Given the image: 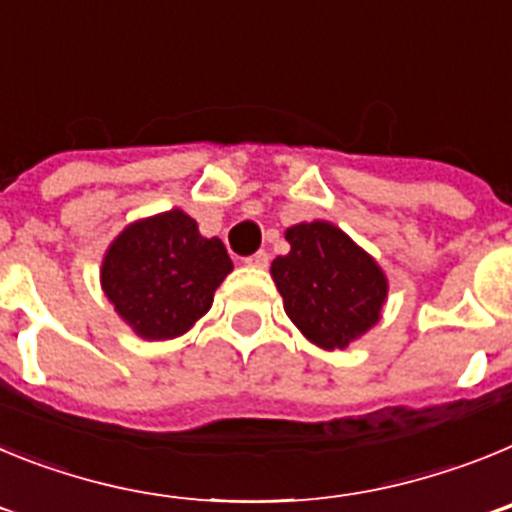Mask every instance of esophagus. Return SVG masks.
<instances>
[{
	"instance_id": "obj_1",
	"label": "esophagus",
	"mask_w": 512,
	"mask_h": 512,
	"mask_svg": "<svg viewBox=\"0 0 512 512\" xmlns=\"http://www.w3.org/2000/svg\"><path fill=\"white\" fill-rule=\"evenodd\" d=\"M248 266H256V269H266L269 266V253L266 251H256L253 256H248L246 259Z\"/></svg>"
}]
</instances>
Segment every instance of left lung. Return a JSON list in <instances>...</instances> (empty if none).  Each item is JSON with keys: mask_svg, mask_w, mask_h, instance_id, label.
<instances>
[{"mask_svg": "<svg viewBox=\"0 0 512 512\" xmlns=\"http://www.w3.org/2000/svg\"><path fill=\"white\" fill-rule=\"evenodd\" d=\"M287 241L292 251L271 264L284 310L312 343L346 348L379 320L387 279L336 225H295Z\"/></svg>", "mask_w": 512, "mask_h": 512, "instance_id": "obj_1", "label": "left lung"}]
</instances>
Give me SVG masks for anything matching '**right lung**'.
Wrapping results in <instances>:
<instances>
[{"instance_id": "1", "label": "right lung", "mask_w": 512, "mask_h": 512, "mask_svg": "<svg viewBox=\"0 0 512 512\" xmlns=\"http://www.w3.org/2000/svg\"><path fill=\"white\" fill-rule=\"evenodd\" d=\"M230 269L223 241L202 238L192 217L171 210L117 235L104 256L102 287L138 336L166 341L210 310Z\"/></svg>"}]
</instances>
